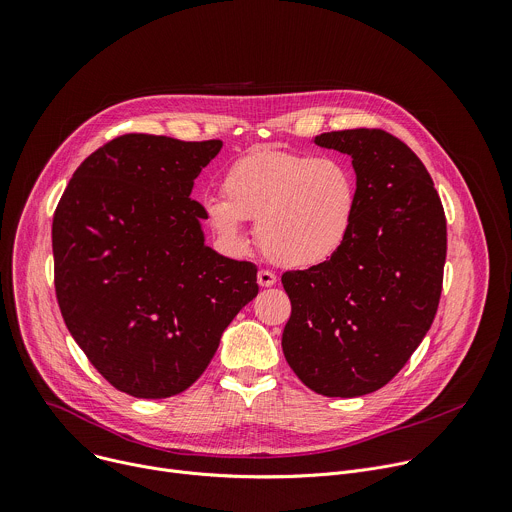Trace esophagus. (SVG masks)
<instances>
[{"label":"esophagus","mask_w":512,"mask_h":512,"mask_svg":"<svg viewBox=\"0 0 512 512\" xmlns=\"http://www.w3.org/2000/svg\"><path fill=\"white\" fill-rule=\"evenodd\" d=\"M257 281H259L261 287H271V285L277 283V277H275V273H271V271H267V269H261V271L257 273Z\"/></svg>","instance_id":"34e87169"}]
</instances>
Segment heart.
<instances>
[{
  "label": "heart",
  "mask_w": 512,
  "mask_h": 512,
  "mask_svg": "<svg viewBox=\"0 0 512 512\" xmlns=\"http://www.w3.org/2000/svg\"><path fill=\"white\" fill-rule=\"evenodd\" d=\"M223 194L202 200L212 233L241 251L247 245L243 221H253L263 253L291 269L320 267L338 257L354 233L360 204L356 170L346 158L271 145L229 166Z\"/></svg>",
  "instance_id": "b5f03b06"
}]
</instances>
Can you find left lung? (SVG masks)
Wrapping results in <instances>:
<instances>
[{
    "label": "left lung",
    "mask_w": 512,
    "mask_h": 512,
    "mask_svg": "<svg viewBox=\"0 0 512 512\" xmlns=\"http://www.w3.org/2000/svg\"><path fill=\"white\" fill-rule=\"evenodd\" d=\"M314 143L352 158L358 218L330 263L281 275L291 302L281 348L312 391L360 397L405 367L435 318L446 214L429 172L395 135L362 127Z\"/></svg>",
    "instance_id": "8db88e82"
}]
</instances>
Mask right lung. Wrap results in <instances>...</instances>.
Masks as SVG:
<instances>
[{"instance_id":"right-lung-1","label":"right lung","mask_w":512,"mask_h":512,"mask_svg":"<svg viewBox=\"0 0 512 512\" xmlns=\"http://www.w3.org/2000/svg\"><path fill=\"white\" fill-rule=\"evenodd\" d=\"M221 139L127 133L72 174L52 221L64 324L93 367L137 399L186 391L259 291L257 267L204 245L194 180Z\"/></svg>"}]
</instances>
